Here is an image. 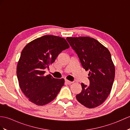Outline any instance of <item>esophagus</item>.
I'll use <instances>...</instances> for the list:
<instances>
[{"label":"esophagus","instance_id":"esophagus-1","mask_svg":"<svg viewBox=\"0 0 130 130\" xmlns=\"http://www.w3.org/2000/svg\"><path fill=\"white\" fill-rule=\"evenodd\" d=\"M65 83H66V84H71L72 83V81H70L68 80H65Z\"/></svg>","mask_w":130,"mask_h":130}]
</instances>
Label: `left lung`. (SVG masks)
Wrapping results in <instances>:
<instances>
[{
	"instance_id": "8db88e82",
	"label": "left lung",
	"mask_w": 130,
	"mask_h": 130,
	"mask_svg": "<svg viewBox=\"0 0 130 130\" xmlns=\"http://www.w3.org/2000/svg\"><path fill=\"white\" fill-rule=\"evenodd\" d=\"M66 40L76 53L81 64L89 71V85L81 83L82 90L77 100L89 108L98 107L111 92L115 69L110 51L96 39L87 37H68Z\"/></svg>"
}]
</instances>
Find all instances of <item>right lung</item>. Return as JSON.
Instances as JSON below:
<instances>
[{
	"label": "right lung",
	"instance_id": "add662e5",
	"mask_svg": "<svg viewBox=\"0 0 130 130\" xmlns=\"http://www.w3.org/2000/svg\"><path fill=\"white\" fill-rule=\"evenodd\" d=\"M65 39L44 35L30 42L21 53L17 68L19 85L29 100L43 106L55 99L64 84V79L45 76L46 68L62 51L69 48Z\"/></svg>",
	"mask_w": 130,
	"mask_h": 130
}]
</instances>
